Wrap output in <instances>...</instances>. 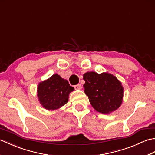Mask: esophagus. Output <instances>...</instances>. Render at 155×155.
Wrapping results in <instances>:
<instances>
[{
    "mask_svg": "<svg viewBox=\"0 0 155 155\" xmlns=\"http://www.w3.org/2000/svg\"><path fill=\"white\" fill-rule=\"evenodd\" d=\"M74 88L75 89H77V90H79V89H81L82 88V86L81 84H78L77 85H75L74 86Z\"/></svg>",
    "mask_w": 155,
    "mask_h": 155,
    "instance_id": "1",
    "label": "esophagus"
}]
</instances>
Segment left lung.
<instances>
[{"instance_id": "left-lung-1", "label": "left lung", "mask_w": 155, "mask_h": 155, "mask_svg": "<svg viewBox=\"0 0 155 155\" xmlns=\"http://www.w3.org/2000/svg\"><path fill=\"white\" fill-rule=\"evenodd\" d=\"M83 79L85 81L83 85L84 93L97 111L108 114L120 106L123 88L120 82L113 75L88 72L83 75Z\"/></svg>"}]
</instances>
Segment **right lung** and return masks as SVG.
<instances>
[{
  "mask_svg": "<svg viewBox=\"0 0 155 155\" xmlns=\"http://www.w3.org/2000/svg\"><path fill=\"white\" fill-rule=\"evenodd\" d=\"M73 90L67 80L56 74L38 84L37 95L42 107L55 110L67 103L69 93Z\"/></svg>",
  "mask_w": 155,
  "mask_h": 155,
  "instance_id": "add662e5",
  "label": "right lung"
}]
</instances>
